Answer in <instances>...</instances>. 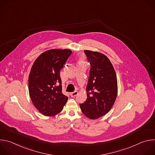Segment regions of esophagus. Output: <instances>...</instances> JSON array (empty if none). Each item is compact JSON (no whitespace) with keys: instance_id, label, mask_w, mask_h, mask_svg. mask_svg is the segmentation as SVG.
I'll return each instance as SVG.
<instances>
[{"instance_id":"34e87169","label":"esophagus","mask_w":155,"mask_h":155,"mask_svg":"<svg viewBox=\"0 0 155 155\" xmlns=\"http://www.w3.org/2000/svg\"><path fill=\"white\" fill-rule=\"evenodd\" d=\"M77 94H78V91H75L74 92H72V93H70V96H71V97H75Z\"/></svg>"}]
</instances>
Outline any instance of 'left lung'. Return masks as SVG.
I'll return each mask as SVG.
<instances>
[{"mask_svg":"<svg viewBox=\"0 0 155 155\" xmlns=\"http://www.w3.org/2000/svg\"><path fill=\"white\" fill-rule=\"evenodd\" d=\"M90 64L86 86V101L80 104L83 114L90 119H97L111 109L117 96V78L113 65L104 54L84 51Z\"/></svg>","mask_w":155,"mask_h":155,"instance_id":"8db88e82","label":"left lung"}]
</instances>
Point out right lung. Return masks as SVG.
Masks as SVG:
<instances>
[{
	"instance_id": "obj_1",
	"label": "right lung",
	"mask_w": 155,
	"mask_h": 155,
	"mask_svg": "<svg viewBox=\"0 0 155 155\" xmlns=\"http://www.w3.org/2000/svg\"><path fill=\"white\" fill-rule=\"evenodd\" d=\"M71 53L69 50H50L41 54L32 65L29 92L34 105L43 115L59 114L68 99L62 93L60 71Z\"/></svg>"
}]
</instances>
